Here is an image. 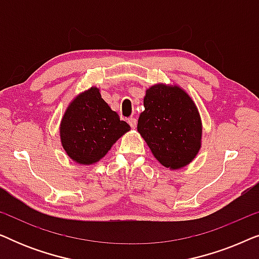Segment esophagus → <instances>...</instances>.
I'll list each match as a JSON object with an SVG mask.
<instances>
[{"mask_svg":"<svg viewBox=\"0 0 259 259\" xmlns=\"http://www.w3.org/2000/svg\"><path fill=\"white\" fill-rule=\"evenodd\" d=\"M128 123H130V126L132 127V128H136V127H137V119L130 118L128 119Z\"/></svg>","mask_w":259,"mask_h":259,"instance_id":"esophagus-1","label":"esophagus"}]
</instances>
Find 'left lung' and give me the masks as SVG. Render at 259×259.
Instances as JSON below:
<instances>
[{
    "mask_svg": "<svg viewBox=\"0 0 259 259\" xmlns=\"http://www.w3.org/2000/svg\"><path fill=\"white\" fill-rule=\"evenodd\" d=\"M144 107L137 128L154 158L173 171L192 162L201 147L203 125L189 93L176 83H155L146 90Z\"/></svg>",
    "mask_w": 259,
    "mask_h": 259,
    "instance_id": "8db88e82",
    "label": "left lung"
}]
</instances>
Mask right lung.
Wrapping results in <instances>:
<instances>
[{
	"label": "right lung",
	"mask_w": 259,
	"mask_h": 259,
	"mask_svg": "<svg viewBox=\"0 0 259 259\" xmlns=\"http://www.w3.org/2000/svg\"><path fill=\"white\" fill-rule=\"evenodd\" d=\"M131 130L101 98L98 87L77 94L63 113L60 140L67 155L80 165L100 161Z\"/></svg>",
	"instance_id": "add662e5"
}]
</instances>
